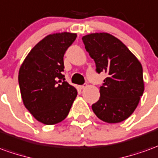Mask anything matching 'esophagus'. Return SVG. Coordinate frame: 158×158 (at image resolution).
Here are the masks:
<instances>
[{
    "label": "esophagus",
    "instance_id": "esophagus-1",
    "mask_svg": "<svg viewBox=\"0 0 158 158\" xmlns=\"http://www.w3.org/2000/svg\"><path fill=\"white\" fill-rule=\"evenodd\" d=\"M86 86H87V85L85 84V85H80V86H79V88H80V90H84V89H85V88H86Z\"/></svg>",
    "mask_w": 158,
    "mask_h": 158
}]
</instances>
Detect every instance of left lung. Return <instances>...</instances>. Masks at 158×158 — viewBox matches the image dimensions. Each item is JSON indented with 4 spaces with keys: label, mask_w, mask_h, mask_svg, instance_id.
I'll list each match as a JSON object with an SVG mask.
<instances>
[{
    "label": "left lung",
    "mask_w": 158,
    "mask_h": 158,
    "mask_svg": "<svg viewBox=\"0 0 158 158\" xmlns=\"http://www.w3.org/2000/svg\"><path fill=\"white\" fill-rule=\"evenodd\" d=\"M97 72L107 73L100 98L91 108L101 121L119 123L133 113L144 93L140 61L121 40L110 33H90L82 37Z\"/></svg>",
    "instance_id": "1"
}]
</instances>
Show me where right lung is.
<instances>
[{
  "mask_svg": "<svg viewBox=\"0 0 158 158\" xmlns=\"http://www.w3.org/2000/svg\"><path fill=\"white\" fill-rule=\"evenodd\" d=\"M76 37V33L49 34L31 48L19 68L23 103L33 117L45 125L63 121L78 94L61 74L64 54Z\"/></svg>",
  "mask_w": 158,
  "mask_h": 158,
  "instance_id": "add662e5",
  "label": "right lung"
}]
</instances>
